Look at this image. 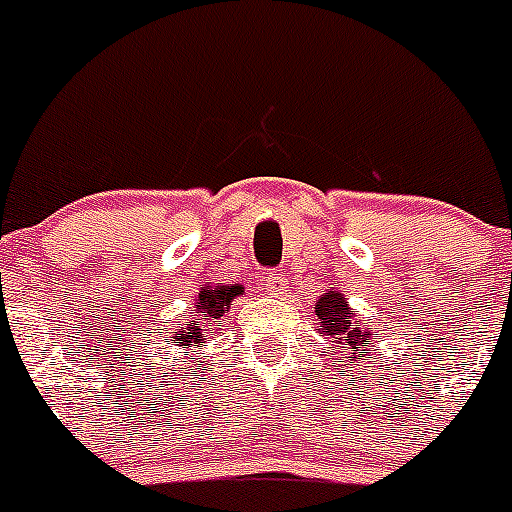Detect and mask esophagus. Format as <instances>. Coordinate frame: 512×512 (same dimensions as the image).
I'll return each mask as SVG.
<instances>
[{
	"label": "esophagus",
	"mask_w": 512,
	"mask_h": 512,
	"mask_svg": "<svg viewBox=\"0 0 512 512\" xmlns=\"http://www.w3.org/2000/svg\"><path fill=\"white\" fill-rule=\"evenodd\" d=\"M261 282H264L266 295H272V298H279V295L285 292V285H287L285 274H279V272H266Z\"/></svg>",
	"instance_id": "34e87169"
}]
</instances>
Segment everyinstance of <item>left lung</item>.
<instances>
[{
  "label": "left lung",
  "mask_w": 512,
  "mask_h": 512,
  "mask_svg": "<svg viewBox=\"0 0 512 512\" xmlns=\"http://www.w3.org/2000/svg\"><path fill=\"white\" fill-rule=\"evenodd\" d=\"M316 318L318 326H321V334L334 344H344V349H349V355H355L360 360V352H365L368 347L370 331H362L360 323L355 321V310L347 305L339 290L323 292V298H318L316 303Z\"/></svg>",
  "instance_id": "left-lung-1"
}]
</instances>
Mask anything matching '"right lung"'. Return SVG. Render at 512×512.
<instances>
[{"instance_id":"1","label":"right lung","mask_w":512,"mask_h":512,"mask_svg":"<svg viewBox=\"0 0 512 512\" xmlns=\"http://www.w3.org/2000/svg\"><path fill=\"white\" fill-rule=\"evenodd\" d=\"M243 295V285H204L196 295V313L194 318H186L170 331V342L181 349H196L191 360L202 355V347L207 344V336L214 334L217 321H222L233 300Z\"/></svg>"}]
</instances>
